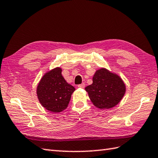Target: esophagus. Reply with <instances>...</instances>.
Instances as JSON below:
<instances>
[{"label":"esophagus","mask_w":158,"mask_h":158,"mask_svg":"<svg viewBox=\"0 0 158 158\" xmlns=\"http://www.w3.org/2000/svg\"><path fill=\"white\" fill-rule=\"evenodd\" d=\"M78 88H79L83 89V88H85V84H84V83H81V84L78 85Z\"/></svg>","instance_id":"1"}]
</instances>
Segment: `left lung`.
<instances>
[{"label": "left lung", "mask_w": 158, "mask_h": 158, "mask_svg": "<svg viewBox=\"0 0 158 158\" xmlns=\"http://www.w3.org/2000/svg\"><path fill=\"white\" fill-rule=\"evenodd\" d=\"M92 81V84L85 89L93 105L100 109L113 108L126 93V87L122 78L105 68L97 70Z\"/></svg>", "instance_id": "8db88e82"}]
</instances>
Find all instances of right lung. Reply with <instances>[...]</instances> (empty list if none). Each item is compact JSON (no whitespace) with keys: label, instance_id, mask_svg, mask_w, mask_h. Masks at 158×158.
Listing matches in <instances>:
<instances>
[{"label":"right lung","instance_id":"1","mask_svg":"<svg viewBox=\"0 0 158 158\" xmlns=\"http://www.w3.org/2000/svg\"><path fill=\"white\" fill-rule=\"evenodd\" d=\"M75 90L62 75V69L56 67L42 77L36 88V95L45 109L60 113L67 108Z\"/></svg>","mask_w":158,"mask_h":158}]
</instances>
